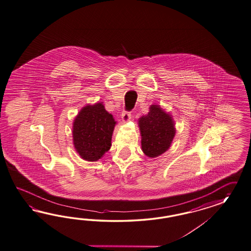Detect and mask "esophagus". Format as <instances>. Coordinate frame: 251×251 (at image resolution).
Returning a JSON list of instances; mask_svg holds the SVG:
<instances>
[{"label":"esophagus","instance_id":"34e87169","mask_svg":"<svg viewBox=\"0 0 251 251\" xmlns=\"http://www.w3.org/2000/svg\"><path fill=\"white\" fill-rule=\"evenodd\" d=\"M130 118H131V114H130V112H128V111H123L122 114V120L123 122H129V120H130Z\"/></svg>","mask_w":251,"mask_h":251}]
</instances>
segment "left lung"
I'll list each match as a JSON object with an SVG mask.
<instances>
[{"instance_id":"obj_1","label":"left lung","mask_w":251,"mask_h":251,"mask_svg":"<svg viewBox=\"0 0 251 251\" xmlns=\"http://www.w3.org/2000/svg\"><path fill=\"white\" fill-rule=\"evenodd\" d=\"M148 114L138 120L142 136V150L149 158H156L169 150L176 129L173 116L160 105L151 104Z\"/></svg>"}]
</instances>
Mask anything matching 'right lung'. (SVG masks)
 I'll return each mask as SVG.
<instances>
[{
  "instance_id": "right-lung-1",
  "label": "right lung",
  "mask_w": 251,
  "mask_h": 251,
  "mask_svg": "<svg viewBox=\"0 0 251 251\" xmlns=\"http://www.w3.org/2000/svg\"><path fill=\"white\" fill-rule=\"evenodd\" d=\"M117 122L105 109L103 102L88 104L73 122V144L83 160L97 162L110 149Z\"/></svg>"
}]
</instances>
